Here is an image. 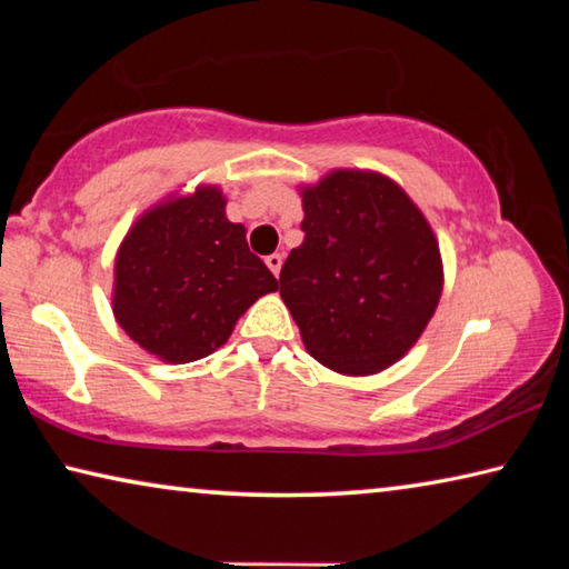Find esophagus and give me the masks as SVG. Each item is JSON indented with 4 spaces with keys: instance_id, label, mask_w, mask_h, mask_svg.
Segmentation results:
<instances>
[{
    "instance_id": "34e87169",
    "label": "esophagus",
    "mask_w": 569,
    "mask_h": 569,
    "mask_svg": "<svg viewBox=\"0 0 569 569\" xmlns=\"http://www.w3.org/2000/svg\"><path fill=\"white\" fill-rule=\"evenodd\" d=\"M266 266L271 268L273 276H278V273H281V266H283V256L281 253H271V256L266 258Z\"/></svg>"
}]
</instances>
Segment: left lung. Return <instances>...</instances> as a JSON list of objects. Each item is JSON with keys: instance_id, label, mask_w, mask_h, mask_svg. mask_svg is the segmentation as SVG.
I'll list each match as a JSON object with an SVG mask.
<instances>
[{"instance_id": "obj_1", "label": "left lung", "mask_w": 569, "mask_h": 569, "mask_svg": "<svg viewBox=\"0 0 569 569\" xmlns=\"http://www.w3.org/2000/svg\"><path fill=\"white\" fill-rule=\"evenodd\" d=\"M301 200L303 243L281 268V298L306 351L343 377L389 369L441 298L435 230L399 182L373 170H331Z\"/></svg>"}]
</instances>
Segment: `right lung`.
<instances>
[{"label":"right lung","instance_id":"1","mask_svg":"<svg viewBox=\"0 0 569 569\" xmlns=\"http://www.w3.org/2000/svg\"><path fill=\"white\" fill-rule=\"evenodd\" d=\"M278 291L226 218L218 186L170 196L134 220L114 256L112 313L130 339L168 363L220 349L250 306Z\"/></svg>","mask_w":569,"mask_h":569}]
</instances>
